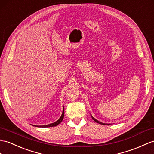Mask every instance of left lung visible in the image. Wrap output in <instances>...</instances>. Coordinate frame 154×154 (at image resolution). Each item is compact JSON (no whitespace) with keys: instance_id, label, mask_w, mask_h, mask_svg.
I'll return each mask as SVG.
<instances>
[{"instance_id":"obj_1","label":"left lung","mask_w":154,"mask_h":154,"mask_svg":"<svg viewBox=\"0 0 154 154\" xmlns=\"http://www.w3.org/2000/svg\"><path fill=\"white\" fill-rule=\"evenodd\" d=\"M91 118H92V119H93V120H94L95 122H97V123H99V124H101V125H110V123H102V122H99V121H98L97 120V119H96L95 118H93V116L91 115Z\"/></svg>"}]
</instances>
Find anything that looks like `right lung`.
Masks as SVG:
<instances>
[{
    "instance_id": "obj_1",
    "label": "right lung",
    "mask_w": 154,
    "mask_h": 154,
    "mask_svg": "<svg viewBox=\"0 0 154 154\" xmlns=\"http://www.w3.org/2000/svg\"><path fill=\"white\" fill-rule=\"evenodd\" d=\"M64 114H65V111H64V107H63V112H62V114L61 116V117L57 120L56 122H55L54 123H50V124H48V125H34V126H36V127H55V126H57V125H59L60 123L62 122V120L63 119V118H64Z\"/></svg>"
}]
</instances>
